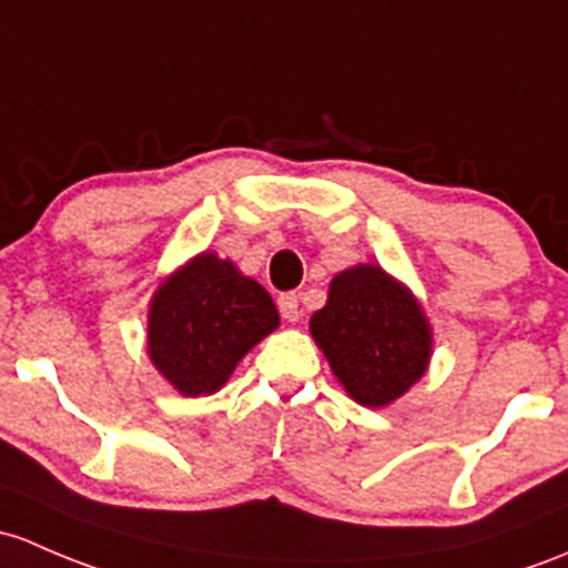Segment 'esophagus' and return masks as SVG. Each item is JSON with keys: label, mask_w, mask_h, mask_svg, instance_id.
I'll list each match as a JSON object with an SVG mask.
<instances>
[{"label": "esophagus", "mask_w": 568, "mask_h": 568, "mask_svg": "<svg viewBox=\"0 0 568 568\" xmlns=\"http://www.w3.org/2000/svg\"><path fill=\"white\" fill-rule=\"evenodd\" d=\"M277 307H280V315H283V318L288 321V324H296V321L302 318L300 296H296V294H280Z\"/></svg>", "instance_id": "1"}]
</instances>
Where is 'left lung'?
<instances>
[{"instance_id": "left-lung-1", "label": "left lung", "mask_w": 568, "mask_h": 568, "mask_svg": "<svg viewBox=\"0 0 568 568\" xmlns=\"http://www.w3.org/2000/svg\"><path fill=\"white\" fill-rule=\"evenodd\" d=\"M310 332L345 392L367 408L389 405L427 369L425 315L381 266L337 274L329 302L313 315Z\"/></svg>"}]
</instances>
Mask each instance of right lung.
Returning <instances> with one entry per match:
<instances>
[{
	"mask_svg": "<svg viewBox=\"0 0 568 568\" xmlns=\"http://www.w3.org/2000/svg\"><path fill=\"white\" fill-rule=\"evenodd\" d=\"M280 315L272 296L234 264L204 253L154 294L149 356L187 397L212 394Z\"/></svg>",
	"mask_w": 568,
	"mask_h": 568,
	"instance_id": "right-lung-1",
	"label": "right lung"
}]
</instances>
